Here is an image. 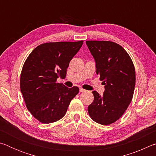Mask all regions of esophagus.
I'll list each match as a JSON object with an SVG mask.
<instances>
[{"instance_id":"1","label":"esophagus","mask_w":156,"mask_h":156,"mask_svg":"<svg viewBox=\"0 0 156 156\" xmlns=\"http://www.w3.org/2000/svg\"><path fill=\"white\" fill-rule=\"evenodd\" d=\"M86 90H85V89H83V88H80V92H84V91H85Z\"/></svg>"}]
</instances>
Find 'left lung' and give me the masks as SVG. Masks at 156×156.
<instances>
[{"label": "left lung", "instance_id": "1", "mask_svg": "<svg viewBox=\"0 0 156 156\" xmlns=\"http://www.w3.org/2000/svg\"><path fill=\"white\" fill-rule=\"evenodd\" d=\"M86 44L105 88L103 96L92 92L94 99L88 112L95 122L109 125L119 119L130 104L136 84L135 67L120 44L106 41H87Z\"/></svg>", "mask_w": 156, "mask_h": 156}]
</instances>
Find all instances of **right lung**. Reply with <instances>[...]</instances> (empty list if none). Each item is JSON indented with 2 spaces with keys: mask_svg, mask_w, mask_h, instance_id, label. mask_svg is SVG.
I'll list each match as a JSON object with an SVG mask.
<instances>
[{
  "mask_svg": "<svg viewBox=\"0 0 156 156\" xmlns=\"http://www.w3.org/2000/svg\"><path fill=\"white\" fill-rule=\"evenodd\" d=\"M83 41L41 44L29 55L20 73V91L27 109L43 124L52 123L66 114L79 88L58 83L65 78L67 69Z\"/></svg>",
  "mask_w": 156,
  "mask_h": 156,
  "instance_id": "obj_1",
  "label": "right lung"
}]
</instances>
